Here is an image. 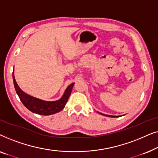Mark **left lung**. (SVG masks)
Masks as SVG:
<instances>
[{
    "mask_svg": "<svg viewBox=\"0 0 158 158\" xmlns=\"http://www.w3.org/2000/svg\"><path fill=\"white\" fill-rule=\"evenodd\" d=\"M103 116H110V117H116V116H110V115H106V114H103Z\"/></svg>",
    "mask_w": 158,
    "mask_h": 158,
    "instance_id": "left-lung-1",
    "label": "left lung"
}]
</instances>
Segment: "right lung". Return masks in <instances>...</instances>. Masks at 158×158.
<instances>
[{
  "instance_id": "add662e5",
  "label": "right lung",
  "mask_w": 158,
  "mask_h": 158,
  "mask_svg": "<svg viewBox=\"0 0 158 158\" xmlns=\"http://www.w3.org/2000/svg\"><path fill=\"white\" fill-rule=\"evenodd\" d=\"M13 80H14V84L16 94H18L19 98L23 104L25 106V107H27L29 111L33 113L44 116L56 114L63 109L69 97H70L73 87L75 84L72 83L68 86L63 96L60 100L56 101H46L34 98V97H32L23 92L21 88L19 87L18 84L16 83L14 73H13Z\"/></svg>"
}]
</instances>
